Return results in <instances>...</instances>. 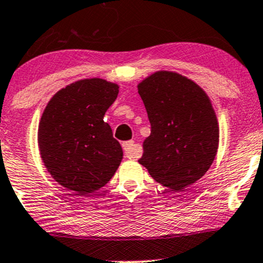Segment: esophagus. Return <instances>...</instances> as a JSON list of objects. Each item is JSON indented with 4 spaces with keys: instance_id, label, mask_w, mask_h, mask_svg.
Here are the masks:
<instances>
[{
    "instance_id": "34e87169",
    "label": "esophagus",
    "mask_w": 263,
    "mask_h": 263,
    "mask_svg": "<svg viewBox=\"0 0 263 263\" xmlns=\"http://www.w3.org/2000/svg\"><path fill=\"white\" fill-rule=\"evenodd\" d=\"M123 151H125V156L129 159H136L140 157V153L136 149L135 142L134 141H126L122 143Z\"/></svg>"
}]
</instances>
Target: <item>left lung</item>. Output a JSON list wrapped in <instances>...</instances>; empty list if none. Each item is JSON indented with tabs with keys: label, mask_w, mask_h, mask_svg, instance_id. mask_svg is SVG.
<instances>
[{
	"label": "left lung",
	"mask_w": 263,
	"mask_h": 263,
	"mask_svg": "<svg viewBox=\"0 0 263 263\" xmlns=\"http://www.w3.org/2000/svg\"><path fill=\"white\" fill-rule=\"evenodd\" d=\"M151 123L140 162L151 177L172 190L206 173L219 146V126L200 86L172 71H157L138 84Z\"/></svg>",
	"instance_id": "1"
}]
</instances>
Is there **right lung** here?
I'll return each mask as SVG.
<instances>
[{"label": "right lung", "mask_w": 263, "mask_h": 263, "mask_svg": "<svg viewBox=\"0 0 263 263\" xmlns=\"http://www.w3.org/2000/svg\"><path fill=\"white\" fill-rule=\"evenodd\" d=\"M117 93L119 86L104 79L79 80L59 90L42 115V159L54 179L74 195L100 189L121 163V146L104 121Z\"/></svg>", "instance_id": "add662e5"}]
</instances>
